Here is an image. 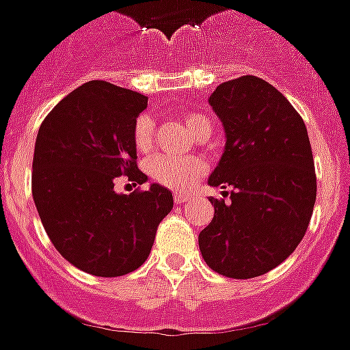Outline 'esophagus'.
I'll use <instances>...</instances> for the list:
<instances>
[{"label": "esophagus", "mask_w": 350, "mask_h": 350, "mask_svg": "<svg viewBox=\"0 0 350 350\" xmlns=\"http://www.w3.org/2000/svg\"><path fill=\"white\" fill-rule=\"evenodd\" d=\"M190 200H192V196H189V194H181V192H176V194H174V201H176V204L189 203Z\"/></svg>", "instance_id": "esophagus-1"}]
</instances>
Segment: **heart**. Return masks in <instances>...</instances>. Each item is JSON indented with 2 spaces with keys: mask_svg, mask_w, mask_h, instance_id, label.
<instances>
[{
  "mask_svg": "<svg viewBox=\"0 0 350 350\" xmlns=\"http://www.w3.org/2000/svg\"><path fill=\"white\" fill-rule=\"evenodd\" d=\"M185 124L198 140H206L212 135V124L201 113H187L183 116ZM154 144V120L150 115L142 113L133 126V146L138 152H149ZM147 174L165 189L176 192H189L206 172L204 161L194 156L189 158H170V156H154L146 163Z\"/></svg>",
  "mask_w": 350,
  "mask_h": 350,
  "instance_id": "b5f03b06",
  "label": "heart"
}]
</instances>
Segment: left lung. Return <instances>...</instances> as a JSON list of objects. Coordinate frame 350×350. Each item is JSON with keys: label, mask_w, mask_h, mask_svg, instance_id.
<instances>
[{"label": "left lung", "mask_w": 350, "mask_h": 350, "mask_svg": "<svg viewBox=\"0 0 350 350\" xmlns=\"http://www.w3.org/2000/svg\"><path fill=\"white\" fill-rule=\"evenodd\" d=\"M208 102L226 133L208 183L230 200L210 198L215 214L198 237L201 255L219 275L254 278L284 262L306 235L317 201L313 150L302 116L258 77L223 82Z\"/></svg>", "instance_id": "left-lung-1"}]
</instances>
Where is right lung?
<instances>
[{"instance_id":"obj_1","label":"right lung","mask_w":350,"mask_h":350,"mask_svg":"<svg viewBox=\"0 0 350 350\" xmlns=\"http://www.w3.org/2000/svg\"><path fill=\"white\" fill-rule=\"evenodd\" d=\"M146 107V95L92 81L64 96L37 133L32 196L42 226L68 262L95 277L140 268L172 210L170 190L158 183L115 192L118 176L147 181L133 146V126Z\"/></svg>"}]
</instances>
